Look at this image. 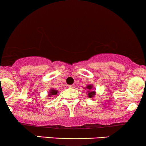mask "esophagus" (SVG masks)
Segmentation results:
<instances>
[{
  "label": "esophagus",
  "instance_id": "esophagus-1",
  "mask_svg": "<svg viewBox=\"0 0 146 146\" xmlns=\"http://www.w3.org/2000/svg\"><path fill=\"white\" fill-rule=\"evenodd\" d=\"M70 88H75V85L74 84H72V85H70L68 86Z\"/></svg>",
  "mask_w": 146,
  "mask_h": 146
}]
</instances>
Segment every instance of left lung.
Masks as SVG:
<instances>
[{"mask_svg":"<svg viewBox=\"0 0 146 146\" xmlns=\"http://www.w3.org/2000/svg\"><path fill=\"white\" fill-rule=\"evenodd\" d=\"M93 85L89 84L87 85L86 87L84 88L85 89L87 90V92H88V97L89 98H92L95 96L96 94V92L95 90H94V89H95V88L93 87Z\"/></svg>","mask_w":146,"mask_h":146,"instance_id":"left-lung-1","label":"left lung"}]
</instances>
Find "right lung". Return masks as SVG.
<instances>
[{"mask_svg": "<svg viewBox=\"0 0 146 146\" xmlns=\"http://www.w3.org/2000/svg\"><path fill=\"white\" fill-rule=\"evenodd\" d=\"M57 93H58L57 90L51 88L49 92L48 93V96L51 97V96H55L57 94Z\"/></svg>", "mask_w": 146, "mask_h": 146, "instance_id": "1", "label": "right lung"}]
</instances>
